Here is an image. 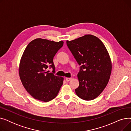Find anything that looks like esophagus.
Here are the masks:
<instances>
[{
	"instance_id": "1",
	"label": "esophagus",
	"mask_w": 131,
	"mask_h": 131,
	"mask_svg": "<svg viewBox=\"0 0 131 131\" xmlns=\"http://www.w3.org/2000/svg\"><path fill=\"white\" fill-rule=\"evenodd\" d=\"M71 80H72V78H66V81L67 82H69V81H70Z\"/></svg>"
}]
</instances>
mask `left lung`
I'll list each match as a JSON object with an SVG mask.
<instances>
[{"label":"left lung","instance_id":"obj_1","mask_svg":"<svg viewBox=\"0 0 131 131\" xmlns=\"http://www.w3.org/2000/svg\"><path fill=\"white\" fill-rule=\"evenodd\" d=\"M67 46L79 65V86L75 93L84 100H91L107 86L112 72V62L104 44L97 37L86 34L72 41Z\"/></svg>","mask_w":131,"mask_h":131}]
</instances>
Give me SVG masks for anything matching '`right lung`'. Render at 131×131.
<instances>
[{
  "label": "right lung",
  "mask_w": 131,
  "mask_h": 131,
  "mask_svg": "<svg viewBox=\"0 0 131 131\" xmlns=\"http://www.w3.org/2000/svg\"><path fill=\"white\" fill-rule=\"evenodd\" d=\"M64 42L38 38L28 44L20 61L19 75L23 85L34 99L48 102L57 95L64 78L55 75L53 59ZM52 68V73L47 71Z\"/></svg>",
  "instance_id": "right-lung-1"
}]
</instances>
